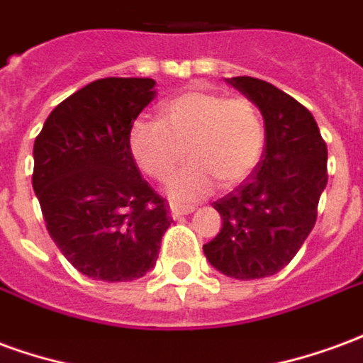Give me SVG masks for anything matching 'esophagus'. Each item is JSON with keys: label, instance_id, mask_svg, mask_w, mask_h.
Returning <instances> with one entry per match:
<instances>
[{"label": "esophagus", "instance_id": "esophagus-1", "mask_svg": "<svg viewBox=\"0 0 363 363\" xmlns=\"http://www.w3.org/2000/svg\"><path fill=\"white\" fill-rule=\"evenodd\" d=\"M194 210L192 206H177V204H171V216H173L174 220H179L182 216H186Z\"/></svg>", "mask_w": 363, "mask_h": 363}]
</instances>
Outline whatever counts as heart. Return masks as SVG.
Returning a JSON list of instances; mask_svg holds the SVG:
<instances>
[{
    "label": "heart",
    "mask_w": 363,
    "mask_h": 363,
    "mask_svg": "<svg viewBox=\"0 0 363 363\" xmlns=\"http://www.w3.org/2000/svg\"><path fill=\"white\" fill-rule=\"evenodd\" d=\"M264 126L245 96L192 89L161 108V120H138L130 128V151L143 173L165 181L184 155L190 163L169 182L174 202H196L216 182L235 189L259 165Z\"/></svg>",
    "instance_id": "obj_1"
}]
</instances>
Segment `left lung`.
<instances>
[{"label": "left lung", "mask_w": 363, "mask_h": 363, "mask_svg": "<svg viewBox=\"0 0 363 363\" xmlns=\"http://www.w3.org/2000/svg\"><path fill=\"white\" fill-rule=\"evenodd\" d=\"M228 83L259 106L267 145L257 169L213 202L223 225L204 255L229 278L255 280L289 264L315 228L328 181L327 143L311 112L272 83L249 75Z\"/></svg>", "instance_id": "8db88e82"}]
</instances>
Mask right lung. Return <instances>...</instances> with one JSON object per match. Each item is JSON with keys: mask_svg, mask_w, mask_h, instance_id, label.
I'll return each instance as SVG.
<instances>
[{"mask_svg": "<svg viewBox=\"0 0 363 363\" xmlns=\"http://www.w3.org/2000/svg\"><path fill=\"white\" fill-rule=\"evenodd\" d=\"M153 87L150 77L96 79L62 101L35 140L33 189L46 229L93 280L150 272L173 221L130 151V128Z\"/></svg>", "mask_w": 363, "mask_h": 363, "instance_id": "1", "label": "right lung"}]
</instances>
